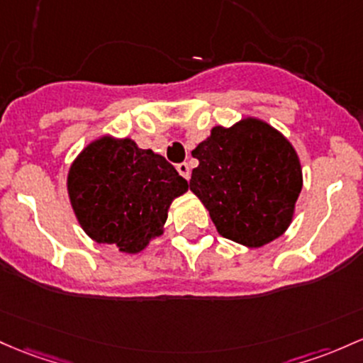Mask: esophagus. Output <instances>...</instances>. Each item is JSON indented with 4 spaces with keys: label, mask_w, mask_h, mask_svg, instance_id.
I'll list each match as a JSON object with an SVG mask.
<instances>
[{
    "label": "esophagus",
    "mask_w": 363,
    "mask_h": 363,
    "mask_svg": "<svg viewBox=\"0 0 363 363\" xmlns=\"http://www.w3.org/2000/svg\"><path fill=\"white\" fill-rule=\"evenodd\" d=\"M177 172L182 175V177L186 179V181H189V177H191V170H189V165L186 162H182V163H179L177 165Z\"/></svg>",
    "instance_id": "1"
}]
</instances>
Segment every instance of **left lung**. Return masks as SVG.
Wrapping results in <instances>:
<instances>
[{"label": "left lung", "mask_w": 363, "mask_h": 363, "mask_svg": "<svg viewBox=\"0 0 363 363\" xmlns=\"http://www.w3.org/2000/svg\"><path fill=\"white\" fill-rule=\"evenodd\" d=\"M193 157L200 163L189 189L220 236L257 248L288 229L301 191V167L288 139L269 123L245 118L229 129L213 127Z\"/></svg>", "instance_id": "8db88e82"}]
</instances>
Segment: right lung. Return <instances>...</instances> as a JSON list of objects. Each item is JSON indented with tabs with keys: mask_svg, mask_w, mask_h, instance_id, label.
<instances>
[{
	"mask_svg": "<svg viewBox=\"0 0 363 363\" xmlns=\"http://www.w3.org/2000/svg\"><path fill=\"white\" fill-rule=\"evenodd\" d=\"M188 189L160 155L130 139L101 138L72 163L69 196L89 238L138 253L160 236L170 203Z\"/></svg>",
	"mask_w": 363,
	"mask_h": 363,
	"instance_id": "obj_1",
	"label": "right lung"
}]
</instances>
